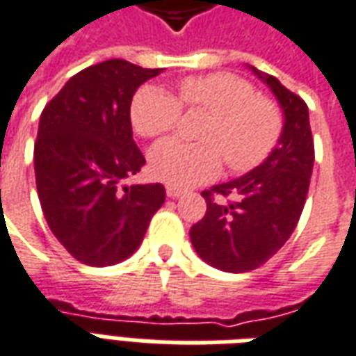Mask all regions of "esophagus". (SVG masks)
Instances as JSON below:
<instances>
[{
    "label": "esophagus",
    "instance_id": "esophagus-1",
    "mask_svg": "<svg viewBox=\"0 0 356 356\" xmlns=\"http://www.w3.org/2000/svg\"><path fill=\"white\" fill-rule=\"evenodd\" d=\"M165 194H168L170 198H179V196L183 194V191H181V188H177V186L168 185L165 186Z\"/></svg>",
    "mask_w": 356,
    "mask_h": 356
}]
</instances>
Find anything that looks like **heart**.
Listing matches in <instances>:
<instances>
[{
    "instance_id": "obj_1",
    "label": "heart",
    "mask_w": 356,
    "mask_h": 356,
    "mask_svg": "<svg viewBox=\"0 0 356 356\" xmlns=\"http://www.w3.org/2000/svg\"><path fill=\"white\" fill-rule=\"evenodd\" d=\"M179 100L188 108L209 112L200 131L206 143L168 139L150 154V171L173 186L200 185L219 175L223 160L232 173H246L261 165L282 133V112L275 102L255 95L254 86L234 74L217 72L181 81ZM181 105L156 86L140 88L131 102L135 131L156 139L177 125Z\"/></svg>"
}]
</instances>
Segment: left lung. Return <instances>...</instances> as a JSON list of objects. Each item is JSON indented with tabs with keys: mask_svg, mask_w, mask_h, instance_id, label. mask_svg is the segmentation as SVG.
Here are the masks:
<instances>
[{
	"mask_svg": "<svg viewBox=\"0 0 356 356\" xmlns=\"http://www.w3.org/2000/svg\"><path fill=\"white\" fill-rule=\"evenodd\" d=\"M248 68L273 91L284 124L280 139L261 165L202 193L208 209L193 225L191 242L204 261L225 273L261 267L286 244L305 206L314 163L305 101L275 76ZM227 195L231 202L222 200Z\"/></svg>",
	"mask_w": 356,
	"mask_h": 356,
	"instance_id": "obj_1",
	"label": "left lung"
}]
</instances>
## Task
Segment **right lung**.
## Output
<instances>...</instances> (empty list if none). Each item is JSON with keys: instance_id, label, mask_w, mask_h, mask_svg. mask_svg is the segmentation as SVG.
<instances>
[{"instance_id": "right-lung-1", "label": "right lung", "mask_w": 356, "mask_h": 356, "mask_svg": "<svg viewBox=\"0 0 356 356\" xmlns=\"http://www.w3.org/2000/svg\"><path fill=\"white\" fill-rule=\"evenodd\" d=\"M160 72L110 58L72 76L40 116L34 170L43 216L89 267L135 254L165 200L160 183L120 186L145 165L133 140V95Z\"/></svg>"}]
</instances>
